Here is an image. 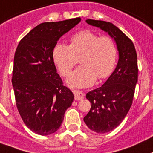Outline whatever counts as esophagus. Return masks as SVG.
<instances>
[{"mask_svg":"<svg viewBox=\"0 0 153 153\" xmlns=\"http://www.w3.org/2000/svg\"><path fill=\"white\" fill-rule=\"evenodd\" d=\"M73 92H74L75 100H81L82 98L84 97V94L81 91L74 90L73 91Z\"/></svg>","mask_w":153,"mask_h":153,"instance_id":"1","label":"esophagus"}]
</instances>
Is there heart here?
I'll use <instances>...</instances> for the list:
<instances>
[{
  "mask_svg": "<svg viewBox=\"0 0 153 153\" xmlns=\"http://www.w3.org/2000/svg\"><path fill=\"white\" fill-rule=\"evenodd\" d=\"M79 59L80 66L69 77L72 87L85 88L94 84L96 78L108 77L117 59V47L110 36H98L85 30L71 36L69 45H55L53 59L63 76H68Z\"/></svg>",
  "mask_w": 153,
  "mask_h": 153,
  "instance_id": "b5f03b06",
  "label": "heart"
}]
</instances>
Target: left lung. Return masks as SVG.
Wrapping results in <instances>:
<instances>
[{"mask_svg":"<svg viewBox=\"0 0 153 153\" xmlns=\"http://www.w3.org/2000/svg\"><path fill=\"white\" fill-rule=\"evenodd\" d=\"M86 22L108 33L119 51V61L112 75L102 87L86 94L91 107L84 123L91 131L104 134L118 127L131 108L138 75L137 53L132 40L113 23L94 19Z\"/></svg>","mask_w":153,"mask_h":153,"instance_id":"8db88e82","label":"left lung"}]
</instances>
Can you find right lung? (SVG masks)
<instances>
[{"mask_svg":"<svg viewBox=\"0 0 153 153\" xmlns=\"http://www.w3.org/2000/svg\"><path fill=\"white\" fill-rule=\"evenodd\" d=\"M80 18L43 22L20 40L14 56L12 86L16 107L33 132L49 135L58 131L74 94L57 74L53 49Z\"/></svg>","mask_w":153,"mask_h":153,"instance_id":"obj_1","label":"right lung"}]
</instances>
